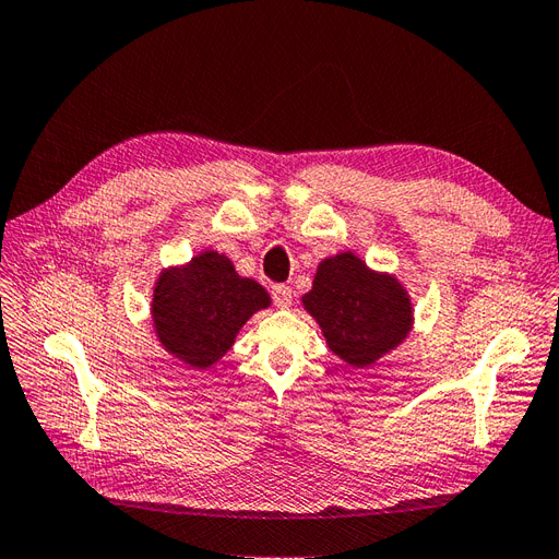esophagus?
<instances>
[{
    "label": "esophagus",
    "instance_id": "1",
    "mask_svg": "<svg viewBox=\"0 0 559 559\" xmlns=\"http://www.w3.org/2000/svg\"><path fill=\"white\" fill-rule=\"evenodd\" d=\"M292 300H294L292 286H286V284H275V286H273V304H275L277 308H289Z\"/></svg>",
    "mask_w": 559,
    "mask_h": 559
}]
</instances>
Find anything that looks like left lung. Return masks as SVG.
I'll use <instances>...</instances> for the list:
<instances>
[{
	"mask_svg": "<svg viewBox=\"0 0 559 559\" xmlns=\"http://www.w3.org/2000/svg\"><path fill=\"white\" fill-rule=\"evenodd\" d=\"M304 306L322 326L331 353L353 367L373 365L412 331V300L404 286L373 273L350 251L320 263Z\"/></svg>",
	"mask_w": 559,
	"mask_h": 559,
	"instance_id": "1",
	"label": "left lung"
}]
</instances>
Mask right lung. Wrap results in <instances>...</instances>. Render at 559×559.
I'll return each mask as SVG.
<instances>
[{
    "mask_svg": "<svg viewBox=\"0 0 559 559\" xmlns=\"http://www.w3.org/2000/svg\"><path fill=\"white\" fill-rule=\"evenodd\" d=\"M270 306L259 282L239 277L230 259L202 251L183 265L164 270L153 294L159 343L190 367L206 369L233 348L239 329Z\"/></svg>",
    "mask_w": 559,
    "mask_h": 559,
    "instance_id": "add662e5",
    "label": "right lung"
}]
</instances>
